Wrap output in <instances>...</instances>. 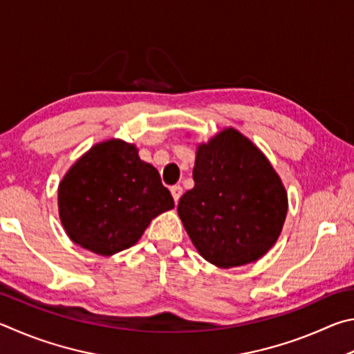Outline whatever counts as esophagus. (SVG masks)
<instances>
[{
	"mask_svg": "<svg viewBox=\"0 0 354 354\" xmlns=\"http://www.w3.org/2000/svg\"><path fill=\"white\" fill-rule=\"evenodd\" d=\"M171 194L174 197V201H176V203H177L178 199H180L183 194V188L180 187V185H174V187H171Z\"/></svg>",
	"mask_w": 354,
	"mask_h": 354,
	"instance_id": "esophagus-1",
	"label": "esophagus"
}]
</instances>
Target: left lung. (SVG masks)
I'll use <instances>...</instances> for the list:
<instances>
[{"mask_svg": "<svg viewBox=\"0 0 354 354\" xmlns=\"http://www.w3.org/2000/svg\"><path fill=\"white\" fill-rule=\"evenodd\" d=\"M194 188L177 212L201 255L219 268L257 261L277 243L288 194L263 152L225 129L197 149Z\"/></svg>", "mask_w": 354, "mask_h": 354, "instance_id": "1", "label": "left lung"}]
</instances>
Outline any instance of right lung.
Here are the masks:
<instances>
[{
  "label": "right lung",
  "mask_w": 354,
  "mask_h": 354,
  "mask_svg": "<svg viewBox=\"0 0 354 354\" xmlns=\"http://www.w3.org/2000/svg\"><path fill=\"white\" fill-rule=\"evenodd\" d=\"M174 208L160 174L121 140L93 146L59 185V214L71 241L113 255L141 238L151 221Z\"/></svg>",
  "instance_id": "right-lung-1"
}]
</instances>
